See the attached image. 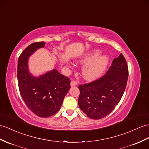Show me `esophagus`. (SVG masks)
Listing matches in <instances>:
<instances>
[{"label":"esophagus","mask_w":149,"mask_h":149,"mask_svg":"<svg viewBox=\"0 0 149 149\" xmlns=\"http://www.w3.org/2000/svg\"><path fill=\"white\" fill-rule=\"evenodd\" d=\"M77 83L75 81H71V86H77Z\"/></svg>","instance_id":"esophagus-1"}]
</instances>
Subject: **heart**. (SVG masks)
Instances as JSON below:
<instances>
[{"instance_id": "obj_1", "label": "heart", "mask_w": 149, "mask_h": 149, "mask_svg": "<svg viewBox=\"0 0 149 149\" xmlns=\"http://www.w3.org/2000/svg\"><path fill=\"white\" fill-rule=\"evenodd\" d=\"M100 50H93L78 61L79 63L85 64L82 68V76L86 80L97 79L106 70L110 59L107 55L100 56Z\"/></svg>"}]
</instances>
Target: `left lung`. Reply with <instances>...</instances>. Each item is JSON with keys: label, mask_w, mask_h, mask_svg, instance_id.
I'll list each match as a JSON object with an SVG mask.
<instances>
[{"label": "left lung", "mask_w": 149, "mask_h": 149, "mask_svg": "<svg viewBox=\"0 0 149 149\" xmlns=\"http://www.w3.org/2000/svg\"><path fill=\"white\" fill-rule=\"evenodd\" d=\"M128 78V65L125 57L120 54L112 61L103 77L88 84L78 86L79 108L91 119L106 117L121 99Z\"/></svg>", "instance_id": "8db88e82"}]
</instances>
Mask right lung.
<instances>
[{"label": "right lung", "instance_id": "obj_1", "mask_svg": "<svg viewBox=\"0 0 149 149\" xmlns=\"http://www.w3.org/2000/svg\"><path fill=\"white\" fill-rule=\"evenodd\" d=\"M44 46V42H35L23 50L18 59L17 75L20 94L29 109L39 117L47 118L60 109L71 81L56 69L38 77L30 73L29 57Z\"/></svg>", "mask_w": 149, "mask_h": 149}]
</instances>
